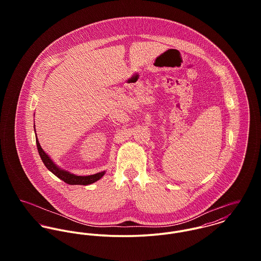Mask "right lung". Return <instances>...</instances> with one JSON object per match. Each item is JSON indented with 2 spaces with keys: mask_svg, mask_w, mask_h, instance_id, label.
Masks as SVG:
<instances>
[{
  "mask_svg": "<svg viewBox=\"0 0 261 261\" xmlns=\"http://www.w3.org/2000/svg\"><path fill=\"white\" fill-rule=\"evenodd\" d=\"M34 130H35V123H34ZM36 144H37V149L39 154H40V158H41L43 164L45 165V167L51 173H53L56 177H58L59 179L64 181L66 184H69V185H83V186L90 185L92 183H95L99 179H101L106 174V171H102V172L96 173L94 175H89V176H77V175H74V174H72V173H70L66 170L61 169L60 167H58L51 160V158L44 151V149L41 148V146L39 144V141H38L37 135H36Z\"/></svg>",
  "mask_w": 261,
  "mask_h": 261,
  "instance_id": "add662e5",
  "label": "right lung"
}]
</instances>
